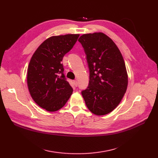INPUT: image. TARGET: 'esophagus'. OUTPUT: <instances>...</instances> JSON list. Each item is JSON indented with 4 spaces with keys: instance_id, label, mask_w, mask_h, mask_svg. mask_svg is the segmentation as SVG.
I'll use <instances>...</instances> for the list:
<instances>
[{
    "instance_id": "34e87169",
    "label": "esophagus",
    "mask_w": 158,
    "mask_h": 158,
    "mask_svg": "<svg viewBox=\"0 0 158 158\" xmlns=\"http://www.w3.org/2000/svg\"><path fill=\"white\" fill-rule=\"evenodd\" d=\"M73 83H74L75 86H78V81H77V80H75V81H73Z\"/></svg>"
}]
</instances>
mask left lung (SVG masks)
Wrapping results in <instances>:
<instances>
[{
	"instance_id": "1",
	"label": "left lung",
	"mask_w": 158,
	"mask_h": 158,
	"mask_svg": "<svg viewBox=\"0 0 158 158\" xmlns=\"http://www.w3.org/2000/svg\"><path fill=\"white\" fill-rule=\"evenodd\" d=\"M78 41L86 55L89 72V85L81 94L91 112L108 114L120 104L127 87L122 55L113 41L102 32L83 35Z\"/></svg>"
}]
</instances>
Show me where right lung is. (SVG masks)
Instances as JSON below:
<instances>
[{
	"label": "right lung",
	"mask_w": 158,
	"mask_h": 158,
	"mask_svg": "<svg viewBox=\"0 0 158 158\" xmlns=\"http://www.w3.org/2000/svg\"><path fill=\"white\" fill-rule=\"evenodd\" d=\"M79 35L50 37L33 54L28 66L27 86L34 101L48 111L63 107L73 92L61 63Z\"/></svg>",
	"instance_id": "1"
}]
</instances>
